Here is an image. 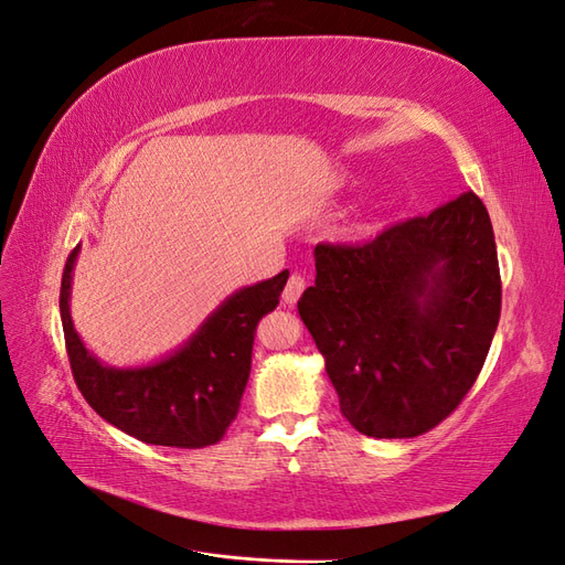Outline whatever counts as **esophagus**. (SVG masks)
<instances>
[{"instance_id":"1","label":"esophagus","mask_w":565,"mask_h":565,"mask_svg":"<svg viewBox=\"0 0 565 565\" xmlns=\"http://www.w3.org/2000/svg\"><path fill=\"white\" fill-rule=\"evenodd\" d=\"M305 287H307V280L302 278V275L292 273L290 278H287V285H285V290H282V302H285L287 307H295L299 295L305 292Z\"/></svg>"}]
</instances>
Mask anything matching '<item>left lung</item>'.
<instances>
[{
  "mask_svg": "<svg viewBox=\"0 0 565 565\" xmlns=\"http://www.w3.org/2000/svg\"><path fill=\"white\" fill-rule=\"evenodd\" d=\"M297 309L341 413L367 437H416L467 396L500 319L488 210L463 193L360 246L319 244Z\"/></svg>",
  "mask_w": 565,
  "mask_h": 565,
  "instance_id": "1",
  "label": "left lung"
}]
</instances>
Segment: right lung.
Returning a JSON list of instances; mask_svg holds the SVG:
<instances>
[{
    "mask_svg": "<svg viewBox=\"0 0 565 565\" xmlns=\"http://www.w3.org/2000/svg\"><path fill=\"white\" fill-rule=\"evenodd\" d=\"M72 250L60 287V317L74 382L98 416L147 445L198 449L220 443L236 418L250 372L254 333L280 302L287 270L242 287L171 355L142 367H108L86 350L70 315Z\"/></svg>",
    "mask_w": 565,
    "mask_h": 565,
    "instance_id": "obj_1",
    "label": "right lung"
}]
</instances>
